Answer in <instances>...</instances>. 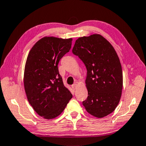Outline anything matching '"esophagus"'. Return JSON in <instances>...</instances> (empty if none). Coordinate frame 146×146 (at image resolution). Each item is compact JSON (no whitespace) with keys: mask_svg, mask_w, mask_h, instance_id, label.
Instances as JSON below:
<instances>
[{"mask_svg":"<svg viewBox=\"0 0 146 146\" xmlns=\"http://www.w3.org/2000/svg\"><path fill=\"white\" fill-rule=\"evenodd\" d=\"M77 87V85L76 84V83H75V84H73V85H72V87H73V88L74 89H76Z\"/></svg>","mask_w":146,"mask_h":146,"instance_id":"esophagus-1","label":"esophagus"}]
</instances>
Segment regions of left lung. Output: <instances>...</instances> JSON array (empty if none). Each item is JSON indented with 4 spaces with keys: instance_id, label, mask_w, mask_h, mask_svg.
<instances>
[{
    "instance_id": "1",
    "label": "left lung",
    "mask_w": 146,
    "mask_h": 146,
    "mask_svg": "<svg viewBox=\"0 0 146 146\" xmlns=\"http://www.w3.org/2000/svg\"><path fill=\"white\" fill-rule=\"evenodd\" d=\"M72 52L87 68L88 91L83 105L89 113L102 118L115 110L123 88V73L119 57L104 36L94 34L79 37Z\"/></svg>"
}]
</instances>
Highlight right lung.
<instances>
[{
  "mask_svg": "<svg viewBox=\"0 0 146 146\" xmlns=\"http://www.w3.org/2000/svg\"><path fill=\"white\" fill-rule=\"evenodd\" d=\"M72 38L45 36L38 40L27 57L24 87L29 104L41 117L47 119L59 115L72 94L63 84L58 63L69 51Z\"/></svg>",
  "mask_w": 146,
  "mask_h": 146,
  "instance_id": "add662e5",
  "label": "right lung"
}]
</instances>
